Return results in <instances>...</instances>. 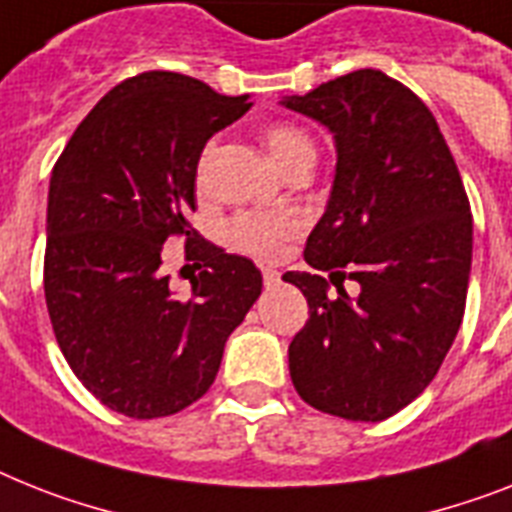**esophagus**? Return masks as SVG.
Returning <instances> with one entry per match:
<instances>
[{"label":"esophagus","mask_w":512,"mask_h":512,"mask_svg":"<svg viewBox=\"0 0 512 512\" xmlns=\"http://www.w3.org/2000/svg\"><path fill=\"white\" fill-rule=\"evenodd\" d=\"M261 274H264V285L266 287H277V285H280V272H277L274 266H264V269H261Z\"/></svg>","instance_id":"34e87169"}]
</instances>
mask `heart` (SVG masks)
Wrapping results in <instances>:
<instances>
[{
    "instance_id": "1",
    "label": "heart",
    "mask_w": 512,
    "mask_h": 512,
    "mask_svg": "<svg viewBox=\"0 0 512 512\" xmlns=\"http://www.w3.org/2000/svg\"><path fill=\"white\" fill-rule=\"evenodd\" d=\"M264 146L274 162L280 164L282 170H290L298 162H314L316 146L311 135L293 122H272L261 130ZM211 154H214V143H206L201 156H198L196 180L204 185L206 170H209ZM303 230V217L298 211H243L227 225V240L230 246L248 256H259L269 259L277 256L290 240Z\"/></svg>"
}]
</instances>
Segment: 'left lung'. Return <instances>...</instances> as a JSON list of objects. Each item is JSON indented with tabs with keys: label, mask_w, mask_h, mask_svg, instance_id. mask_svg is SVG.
I'll return each mask as SVG.
<instances>
[{
	"label": "left lung",
	"mask_w": 512,
	"mask_h": 512,
	"mask_svg": "<svg viewBox=\"0 0 512 512\" xmlns=\"http://www.w3.org/2000/svg\"><path fill=\"white\" fill-rule=\"evenodd\" d=\"M282 107L322 122L335 183L303 259L282 280L306 295L290 379L316 411L384 421L426 390L466 308L474 222L434 114L382 70H356ZM322 271L338 287L329 299ZM337 276L359 282L350 299Z\"/></svg>",
	"instance_id": "obj_1"
}]
</instances>
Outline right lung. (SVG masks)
<instances>
[{
	"label": "right lung",
	"mask_w": 512,
	"mask_h": 512,
	"mask_svg": "<svg viewBox=\"0 0 512 512\" xmlns=\"http://www.w3.org/2000/svg\"><path fill=\"white\" fill-rule=\"evenodd\" d=\"M251 109L180 73L122 80L57 159L46 206L44 293L54 337L96 400L130 418L196 403L230 332L261 295L246 256L198 238L196 167L211 135ZM186 238L202 272L180 299L163 243Z\"/></svg>",
	"instance_id": "add662e5"
}]
</instances>
